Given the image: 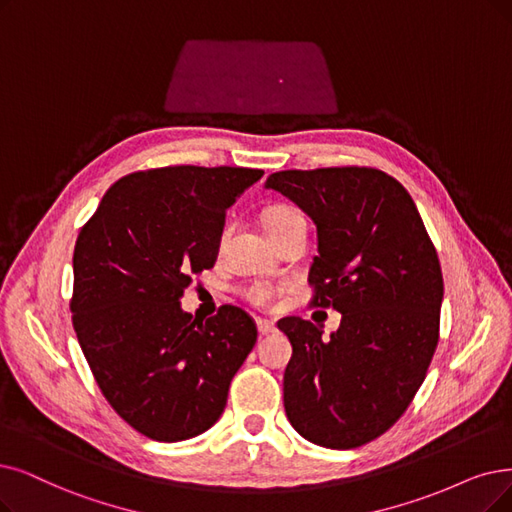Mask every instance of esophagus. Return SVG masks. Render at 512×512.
I'll return each instance as SVG.
<instances>
[{
    "label": "esophagus",
    "instance_id": "esophagus-1",
    "mask_svg": "<svg viewBox=\"0 0 512 512\" xmlns=\"http://www.w3.org/2000/svg\"><path fill=\"white\" fill-rule=\"evenodd\" d=\"M256 325H258V332L260 336H267V334H273L277 327L273 321H267V319H256Z\"/></svg>",
    "mask_w": 512,
    "mask_h": 512
}]
</instances>
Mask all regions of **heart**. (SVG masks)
I'll return each mask as SVG.
<instances>
[{
	"label": "heart",
	"instance_id": "b5f03b06",
	"mask_svg": "<svg viewBox=\"0 0 512 512\" xmlns=\"http://www.w3.org/2000/svg\"><path fill=\"white\" fill-rule=\"evenodd\" d=\"M294 216H300V214L290 206H273L267 210V214H264V227L273 229V227H277V224L290 220ZM279 292H281V288L277 283L258 279V281H252L248 288L243 290V296L248 298L254 306H260V309H269V306H273V302L277 300Z\"/></svg>",
	"mask_w": 512,
	"mask_h": 512
}]
</instances>
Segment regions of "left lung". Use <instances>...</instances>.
<instances>
[{"instance_id": "1", "label": "left lung", "mask_w": 512, "mask_h": 512, "mask_svg": "<svg viewBox=\"0 0 512 512\" xmlns=\"http://www.w3.org/2000/svg\"><path fill=\"white\" fill-rule=\"evenodd\" d=\"M267 189L317 224L311 304L342 313L330 340L300 317L277 323L292 342L285 414L317 445H365L403 416L433 361L443 300L437 250L410 193L382 170H283Z\"/></svg>"}]
</instances>
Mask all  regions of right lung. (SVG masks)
<instances>
[{
  "mask_svg": "<svg viewBox=\"0 0 512 512\" xmlns=\"http://www.w3.org/2000/svg\"><path fill=\"white\" fill-rule=\"evenodd\" d=\"M252 168L168 166L119 178L73 252V327L113 410L155 441L201 435L220 418L256 323L224 304L206 321L180 309L212 269L227 210L262 178Z\"/></svg>",
  "mask_w": 512,
  "mask_h": 512,
  "instance_id": "right-lung-1",
  "label": "right lung"
}]
</instances>
